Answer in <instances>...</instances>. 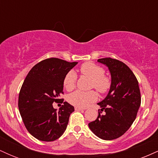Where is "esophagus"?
Segmentation results:
<instances>
[{
    "label": "esophagus",
    "instance_id": "esophagus-1",
    "mask_svg": "<svg viewBox=\"0 0 158 158\" xmlns=\"http://www.w3.org/2000/svg\"><path fill=\"white\" fill-rule=\"evenodd\" d=\"M75 110H85L84 108H79V107H75Z\"/></svg>",
    "mask_w": 158,
    "mask_h": 158
}]
</instances>
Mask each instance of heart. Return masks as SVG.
<instances>
[{
	"label": "heart",
	"mask_w": 158,
	"mask_h": 158,
	"mask_svg": "<svg viewBox=\"0 0 158 158\" xmlns=\"http://www.w3.org/2000/svg\"><path fill=\"white\" fill-rule=\"evenodd\" d=\"M80 72L83 76L91 79L90 87L94 88L101 94L106 93L110 89L111 81L108 76L105 75L104 68L94 62L84 63L80 68ZM77 73L70 70L65 76L64 79V86L68 91L74 89L77 82ZM97 95L94 90L81 91L77 90L70 94L68 97V102L74 106L79 108H85L91 102L97 100Z\"/></svg>",
	"instance_id": "b5f03b06"
}]
</instances>
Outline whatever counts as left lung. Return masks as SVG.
<instances>
[{"mask_svg": "<svg viewBox=\"0 0 158 158\" xmlns=\"http://www.w3.org/2000/svg\"><path fill=\"white\" fill-rule=\"evenodd\" d=\"M97 61L108 68L111 85L107 97L97 103L101 109L97 119L88 126L98 137L111 140L124 135L135 120L141 103L140 91L137 78L126 64L111 58Z\"/></svg>", "mask_w": 158, "mask_h": 158, "instance_id": "obj_1", "label": "left lung"}]
</instances>
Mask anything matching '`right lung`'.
Here are the masks:
<instances>
[{
    "label": "right lung",
    "instance_id": "right-lung-1",
    "mask_svg": "<svg viewBox=\"0 0 158 158\" xmlns=\"http://www.w3.org/2000/svg\"><path fill=\"white\" fill-rule=\"evenodd\" d=\"M78 64L57 58L44 59L27 74L19 93V108L27 131L36 139L50 142L63 135L74 107L64 102L56 109L54 102L63 94L66 74Z\"/></svg>",
    "mask_w": 158,
    "mask_h": 158
}]
</instances>
